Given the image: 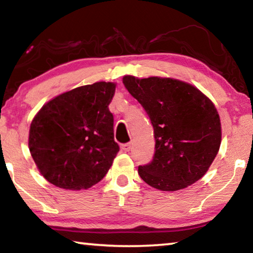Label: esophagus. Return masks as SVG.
I'll use <instances>...</instances> for the list:
<instances>
[{
	"label": "esophagus",
	"mask_w": 253,
	"mask_h": 253,
	"mask_svg": "<svg viewBox=\"0 0 253 253\" xmlns=\"http://www.w3.org/2000/svg\"><path fill=\"white\" fill-rule=\"evenodd\" d=\"M131 148V143H126L122 145V151L124 152H129Z\"/></svg>",
	"instance_id": "1"
}]
</instances>
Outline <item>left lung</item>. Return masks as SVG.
I'll use <instances>...</instances> for the list:
<instances>
[{
	"mask_svg": "<svg viewBox=\"0 0 253 253\" xmlns=\"http://www.w3.org/2000/svg\"><path fill=\"white\" fill-rule=\"evenodd\" d=\"M123 84L154 128L153 161L138 166L143 181L169 192L199 181L221 145L220 116L213 102L194 85L173 78L125 76Z\"/></svg>",
	"mask_w": 253,
	"mask_h": 253,
	"instance_id": "1",
	"label": "left lung"
}]
</instances>
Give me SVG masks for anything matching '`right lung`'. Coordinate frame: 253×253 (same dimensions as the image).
<instances>
[{"mask_svg":"<svg viewBox=\"0 0 253 253\" xmlns=\"http://www.w3.org/2000/svg\"><path fill=\"white\" fill-rule=\"evenodd\" d=\"M115 83H95L63 92L34 116L29 149L46 181L65 190L95 185L119 152L114 139V116L108 106Z\"/></svg>","mask_w":253,"mask_h":253,"instance_id":"1","label":"right lung"}]
</instances>
